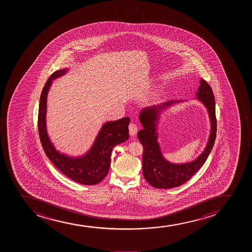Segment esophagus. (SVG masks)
I'll use <instances>...</instances> for the list:
<instances>
[{
	"instance_id": "1",
	"label": "esophagus",
	"mask_w": 252,
	"mask_h": 252,
	"mask_svg": "<svg viewBox=\"0 0 252 252\" xmlns=\"http://www.w3.org/2000/svg\"><path fill=\"white\" fill-rule=\"evenodd\" d=\"M128 129H129V134L131 136H134L136 134L137 131H138V127H137L136 125L132 123V124L128 125Z\"/></svg>"
}]
</instances>
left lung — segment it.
Listing matches in <instances>:
<instances>
[{
  "label": "left lung",
  "mask_w": 252,
  "mask_h": 252,
  "mask_svg": "<svg viewBox=\"0 0 252 252\" xmlns=\"http://www.w3.org/2000/svg\"><path fill=\"white\" fill-rule=\"evenodd\" d=\"M194 99L203 103L207 108L210 133L208 142L203 152L196 159L186 163H172L165 159L158 142V125L162 113L175 105L185 101H169L151 107L143 108L139 114L143 129L139 131L138 139L143 145V175L150 185L156 188H173L183 185L190 179L208 159L214 147L216 138V117L215 100L210 86L203 79L200 80V85Z\"/></svg>",
  "instance_id": "obj_1"
}]
</instances>
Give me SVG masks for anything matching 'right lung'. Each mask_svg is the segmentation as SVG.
<instances>
[{"mask_svg": "<svg viewBox=\"0 0 252 252\" xmlns=\"http://www.w3.org/2000/svg\"><path fill=\"white\" fill-rule=\"evenodd\" d=\"M69 69H59L50 75L41 93L38 108V133L44 152L53 164L67 177L83 185H95L104 179L110 168L111 154L116 145L129 138V118L106 122L93 145L81 156L71 157L56 150L47 130V97L53 81L65 75Z\"/></svg>", "mask_w": 252, "mask_h": 252, "instance_id": "add662e5", "label": "right lung"}]
</instances>
